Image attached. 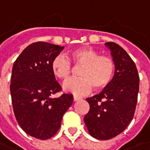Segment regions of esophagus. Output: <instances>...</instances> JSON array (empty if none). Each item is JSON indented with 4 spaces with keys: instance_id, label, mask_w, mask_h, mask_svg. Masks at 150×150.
<instances>
[{
    "instance_id": "esophagus-1",
    "label": "esophagus",
    "mask_w": 150,
    "mask_h": 150,
    "mask_svg": "<svg viewBox=\"0 0 150 150\" xmlns=\"http://www.w3.org/2000/svg\"><path fill=\"white\" fill-rule=\"evenodd\" d=\"M73 98H74V100H75V101H77V100H79L81 99V98H80V97H78V96H75V95H74Z\"/></svg>"
}]
</instances>
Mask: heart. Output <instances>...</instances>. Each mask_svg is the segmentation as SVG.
<instances>
[{
  "label": "heart",
  "instance_id": "b5f03b06",
  "mask_svg": "<svg viewBox=\"0 0 150 150\" xmlns=\"http://www.w3.org/2000/svg\"><path fill=\"white\" fill-rule=\"evenodd\" d=\"M83 66L79 71V79H75L64 83V90L82 95L90 92L92 87L101 90L112 79L115 71L113 60L90 47H81L71 51L67 57L59 55L53 58L51 63L52 74L59 79L66 81L72 74V65Z\"/></svg>",
  "mask_w": 150,
  "mask_h": 150
}]
</instances>
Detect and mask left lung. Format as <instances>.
<instances>
[{"label":"left lung","mask_w":150,"mask_h":150,"mask_svg":"<svg viewBox=\"0 0 150 150\" xmlns=\"http://www.w3.org/2000/svg\"><path fill=\"white\" fill-rule=\"evenodd\" d=\"M105 45L111 51L115 73L99 94L86 98L90 111L84 122L92 137L108 140L125 130L134 117L139 90L137 67L127 52L114 42Z\"/></svg>","instance_id":"1"}]
</instances>
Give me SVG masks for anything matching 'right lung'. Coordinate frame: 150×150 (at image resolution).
Instances as JSON below:
<instances>
[{"instance_id":"1","label":"right lung","mask_w":150,"mask_h":150,"mask_svg":"<svg viewBox=\"0 0 150 150\" xmlns=\"http://www.w3.org/2000/svg\"><path fill=\"white\" fill-rule=\"evenodd\" d=\"M64 46L38 42L28 45L15 61L11 92L15 116L29 135L45 140L60 129L63 116L73 103V95H52L61 90L51 63Z\"/></svg>"}]
</instances>
